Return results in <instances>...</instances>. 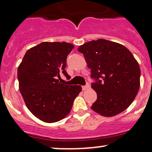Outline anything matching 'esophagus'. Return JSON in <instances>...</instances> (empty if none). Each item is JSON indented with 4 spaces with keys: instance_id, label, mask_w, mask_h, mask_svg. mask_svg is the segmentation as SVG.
I'll return each instance as SVG.
<instances>
[{
    "instance_id": "obj_1",
    "label": "esophagus",
    "mask_w": 152,
    "mask_h": 152,
    "mask_svg": "<svg viewBox=\"0 0 152 152\" xmlns=\"http://www.w3.org/2000/svg\"><path fill=\"white\" fill-rule=\"evenodd\" d=\"M90 88L89 83H86V86H82V89H83V91L87 90V89H88V88Z\"/></svg>"
}]
</instances>
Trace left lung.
<instances>
[{"label":"left lung","mask_w":152,"mask_h":152,"mask_svg":"<svg viewBox=\"0 0 152 152\" xmlns=\"http://www.w3.org/2000/svg\"><path fill=\"white\" fill-rule=\"evenodd\" d=\"M78 50L96 80L91 83L97 94L91 109L106 117L126 110L140 86V68L133 54L123 45L102 38L83 43Z\"/></svg>","instance_id":"1"}]
</instances>
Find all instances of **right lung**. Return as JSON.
I'll return each mask as SVG.
<instances>
[{
	"label": "right lung",
	"mask_w": 152,
	"mask_h": 152,
	"mask_svg": "<svg viewBox=\"0 0 152 152\" xmlns=\"http://www.w3.org/2000/svg\"><path fill=\"white\" fill-rule=\"evenodd\" d=\"M74 46L66 42H43L26 51L18 68L19 90L26 106L41 121L53 123L70 113L81 86L58 81L67 56Z\"/></svg>",
	"instance_id": "right-lung-1"
}]
</instances>
